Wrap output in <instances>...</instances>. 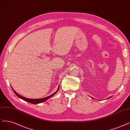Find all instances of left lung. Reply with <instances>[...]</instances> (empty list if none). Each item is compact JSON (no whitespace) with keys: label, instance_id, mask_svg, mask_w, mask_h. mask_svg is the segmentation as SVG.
<instances>
[{"label":"left lung","instance_id":"obj_1","mask_svg":"<svg viewBox=\"0 0 130 130\" xmlns=\"http://www.w3.org/2000/svg\"><path fill=\"white\" fill-rule=\"evenodd\" d=\"M111 98V97H109V98Z\"/></svg>","mask_w":130,"mask_h":130}]
</instances>
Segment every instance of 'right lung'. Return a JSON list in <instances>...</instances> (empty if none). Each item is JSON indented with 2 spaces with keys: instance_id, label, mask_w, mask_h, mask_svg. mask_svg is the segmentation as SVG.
Returning <instances> with one entry per match:
<instances>
[{
  "instance_id": "1",
  "label": "right lung",
  "mask_w": 130,
  "mask_h": 130,
  "mask_svg": "<svg viewBox=\"0 0 130 130\" xmlns=\"http://www.w3.org/2000/svg\"><path fill=\"white\" fill-rule=\"evenodd\" d=\"M59 89V87L58 88V90H57L55 93H54L53 94H52V95H50V96H47V97H46V98H42V99H30L25 98H24V97H23V96H21V95H20V94H18V93H17L16 92H15V91L13 89V88H12V90H13L14 92L15 93V94H16L19 98H21V99H22V100H24V101H27V102H30V103H32V104H37V103H41V102H43L45 101L46 100H47V99H48L49 98H51L52 96H53V95L55 94V93L58 91Z\"/></svg>"
}]
</instances>
